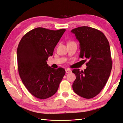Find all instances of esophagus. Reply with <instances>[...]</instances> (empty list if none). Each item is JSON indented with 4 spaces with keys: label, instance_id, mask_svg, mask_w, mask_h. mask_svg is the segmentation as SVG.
I'll return each mask as SVG.
<instances>
[{
    "label": "esophagus",
    "instance_id": "34e87169",
    "mask_svg": "<svg viewBox=\"0 0 123 123\" xmlns=\"http://www.w3.org/2000/svg\"><path fill=\"white\" fill-rule=\"evenodd\" d=\"M66 73H68H68H70L71 72V69L68 68V69H66Z\"/></svg>",
    "mask_w": 123,
    "mask_h": 123
}]
</instances>
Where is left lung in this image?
<instances>
[{
    "label": "left lung",
    "instance_id": "1",
    "mask_svg": "<svg viewBox=\"0 0 123 123\" xmlns=\"http://www.w3.org/2000/svg\"><path fill=\"white\" fill-rule=\"evenodd\" d=\"M71 32L80 43L79 57L88 60L84 71L73 70L76 77L73 90L84 98H93L104 87L111 73L112 61L109 43L101 31L89 26L76 28Z\"/></svg>",
    "mask_w": 123,
    "mask_h": 123
}]
</instances>
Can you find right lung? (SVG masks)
Listing matches in <instances>:
<instances>
[{"label":"right lung","instance_id":"1","mask_svg":"<svg viewBox=\"0 0 123 123\" xmlns=\"http://www.w3.org/2000/svg\"><path fill=\"white\" fill-rule=\"evenodd\" d=\"M66 31L44 28L31 30L22 38L17 49L19 75L26 89L39 99L53 95L66 71L49 66L47 60Z\"/></svg>","mask_w":123,"mask_h":123}]
</instances>
